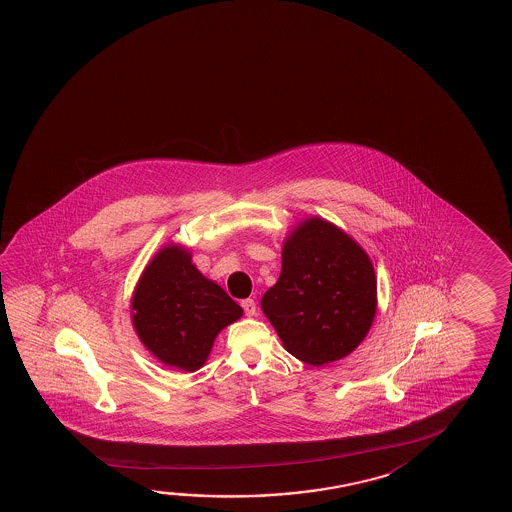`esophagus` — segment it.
I'll return each instance as SVG.
<instances>
[{
	"label": "esophagus",
	"mask_w": 512,
	"mask_h": 512,
	"mask_svg": "<svg viewBox=\"0 0 512 512\" xmlns=\"http://www.w3.org/2000/svg\"><path fill=\"white\" fill-rule=\"evenodd\" d=\"M241 305H243L244 312H246V316H248V318L257 316V305H255L252 298H246V300L241 302Z\"/></svg>",
	"instance_id": "1"
}]
</instances>
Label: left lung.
I'll list each match as a JSON object with an SVG mask.
<instances>
[{"mask_svg":"<svg viewBox=\"0 0 512 512\" xmlns=\"http://www.w3.org/2000/svg\"><path fill=\"white\" fill-rule=\"evenodd\" d=\"M260 307L296 359L339 361L364 341L377 314L373 262L334 223L303 219L285 237L280 277Z\"/></svg>","mask_w":512,"mask_h":512,"instance_id":"left-lung-1","label":"left lung"}]
</instances>
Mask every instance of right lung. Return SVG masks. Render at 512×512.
Returning a JSON list of instances; mask_svg holds the SVG:
<instances>
[{
	"mask_svg": "<svg viewBox=\"0 0 512 512\" xmlns=\"http://www.w3.org/2000/svg\"><path fill=\"white\" fill-rule=\"evenodd\" d=\"M243 309L203 277L182 244L162 246L132 294V325L144 348L164 366L193 373L209 359L223 328Z\"/></svg>",
	"mask_w": 512,
	"mask_h": 512,
	"instance_id": "obj_1",
	"label": "right lung"
}]
</instances>
